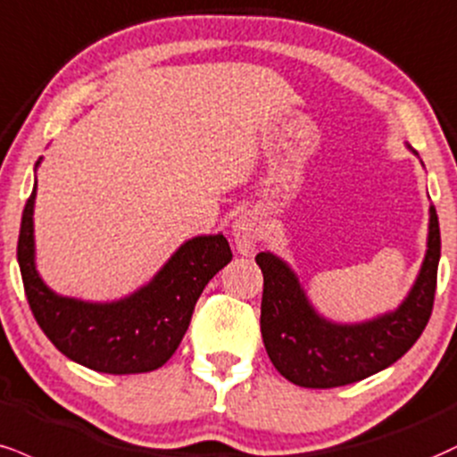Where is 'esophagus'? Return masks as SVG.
Masks as SVG:
<instances>
[{
  "instance_id": "esophagus-1",
  "label": "esophagus",
  "mask_w": 457,
  "mask_h": 457,
  "mask_svg": "<svg viewBox=\"0 0 457 457\" xmlns=\"http://www.w3.org/2000/svg\"><path fill=\"white\" fill-rule=\"evenodd\" d=\"M232 240L240 255H251L260 240V223L253 212H243L234 219Z\"/></svg>"
}]
</instances>
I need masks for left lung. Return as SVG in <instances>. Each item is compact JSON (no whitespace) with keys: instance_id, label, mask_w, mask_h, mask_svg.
I'll list each match as a JSON object with an SVG mask.
<instances>
[{"instance_id":"8db88e82","label":"left lung","mask_w":457,"mask_h":457,"mask_svg":"<svg viewBox=\"0 0 457 457\" xmlns=\"http://www.w3.org/2000/svg\"><path fill=\"white\" fill-rule=\"evenodd\" d=\"M441 229L430 206V232L421 270L403 304L361 323H334L312 309L295 272L281 257L260 253L263 274L262 338L268 357L287 381L300 387L349 386L398 361L421 337L432 315Z\"/></svg>"}]
</instances>
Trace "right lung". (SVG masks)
<instances>
[{"label":"right lung","mask_w":457,"mask_h":457,"mask_svg":"<svg viewBox=\"0 0 457 457\" xmlns=\"http://www.w3.org/2000/svg\"><path fill=\"white\" fill-rule=\"evenodd\" d=\"M34 202L36 185L21 219L16 257L29 309L48 340L76 364L108 375H138L166 364L189 328L202 291L232 260L225 236L187 240L151 283L128 298L82 302L54 294L36 270Z\"/></svg>","instance_id":"right-lung-1"}]
</instances>
